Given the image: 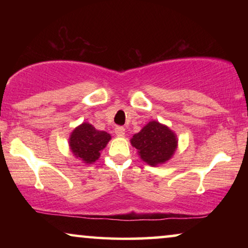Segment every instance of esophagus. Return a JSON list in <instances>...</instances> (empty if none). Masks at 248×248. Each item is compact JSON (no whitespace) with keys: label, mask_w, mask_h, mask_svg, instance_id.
Returning <instances> with one entry per match:
<instances>
[{"label":"esophagus","mask_w":248,"mask_h":248,"mask_svg":"<svg viewBox=\"0 0 248 248\" xmlns=\"http://www.w3.org/2000/svg\"><path fill=\"white\" fill-rule=\"evenodd\" d=\"M115 134H116L117 137H124L125 128L123 126H117L116 128H115Z\"/></svg>","instance_id":"1"}]
</instances>
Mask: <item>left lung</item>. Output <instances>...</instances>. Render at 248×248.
Returning a JSON list of instances; mask_svg holds the SVG:
<instances>
[{"instance_id":"obj_1","label":"left lung","mask_w":248,"mask_h":248,"mask_svg":"<svg viewBox=\"0 0 248 248\" xmlns=\"http://www.w3.org/2000/svg\"><path fill=\"white\" fill-rule=\"evenodd\" d=\"M130 141L132 147L138 150L141 160L154 167L170 160L178 145L175 132L158 121H151L145 124Z\"/></svg>"}]
</instances>
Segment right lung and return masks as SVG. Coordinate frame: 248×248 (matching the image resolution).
I'll return each instance as SVG.
<instances>
[{"instance_id": "right-lung-1", "label": "right lung", "mask_w": 248, "mask_h": 248, "mask_svg": "<svg viewBox=\"0 0 248 248\" xmlns=\"http://www.w3.org/2000/svg\"><path fill=\"white\" fill-rule=\"evenodd\" d=\"M110 134L96 130L93 125L83 122L71 132L69 147L73 155L84 164H93L100 157V152L110 141Z\"/></svg>"}]
</instances>
